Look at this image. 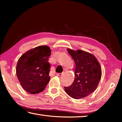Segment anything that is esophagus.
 I'll return each mask as SVG.
<instances>
[{"mask_svg":"<svg viewBox=\"0 0 122 122\" xmlns=\"http://www.w3.org/2000/svg\"><path fill=\"white\" fill-rule=\"evenodd\" d=\"M62 75V73H56V76H60Z\"/></svg>","mask_w":122,"mask_h":122,"instance_id":"esophagus-1","label":"esophagus"}]
</instances>
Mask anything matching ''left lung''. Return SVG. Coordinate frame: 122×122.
Segmentation results:
<instances>
[{"instance_id":"8db88e82","label":"left lung","mask_w":122,"mask_h":122,"mask_svg":"<svg viewBox=\"0 0 122 122\" xmlns=\"http://www.w3.org/2000/svg\"><path fill=\"white\" fill-rule=\"evenodd\" d=\"M75 62V80L71 86L65 88V92L74 99L89 95L97 87L102 76L100 63L95 56L87 51L67 49Z\"/></svg>"}]
</instances>
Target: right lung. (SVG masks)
<instances>
[{"label": "right lung", "instance_id": "right-lung-1", "mask_svg": "<svg viewBox=\"0 0 122 122\" xmlns=\"http://www.w3.org/2000/svg\"><path fill=\"white\" fill-rule=\"evenodd\" d=\"M51 54L48 46H40L27 51L18 60L16 76L22 87L28 93L41 92L50 81L48 59Z\"/></svg>", "mask_w": 122, "mask_h": 122}]
</instances>
